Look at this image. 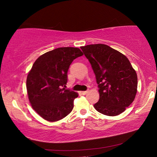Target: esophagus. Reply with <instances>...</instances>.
<instances>
[{"label":"esophagus","mask_w":157,"mask_h":157,"mask_svg":"<svg viewBox=\"0 0 157 157\" xmlns=\"http://www.w3.org/2000/svg\"><path fill=\"white\" fill-rule=\"evenodd\" d=\"M82 95H86L87 93H88V91H80L79 92Z\"/></svg>","instance_id":"esophagus-1"}]
</instances>
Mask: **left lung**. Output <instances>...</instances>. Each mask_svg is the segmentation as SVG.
<instances>
[{
  "label": "left lung",
  "instance_id": "left-lung-1",
  "mask_svg": "<svg viewBox=\"0 0 157 157\" xmlns=\"http://www.w3.org/2000/svg\"><path fill=\"white\" fill-rule=\"evenodd\" d=\"M80 48L91 63L99 88L100 99L94 108L109 116L123 113L137 93V74L129 59L105 44L87 45Z\"/></svg>",
  "mask_w": 157,
  "mask_h": 157
}]
</instances>
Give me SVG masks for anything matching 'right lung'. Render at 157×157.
<instances>
[{"mask_svg":"<svg viewBox=\"0 0 157 157\" xmlns=\"http://www.w3.org/2000/svg\"><path fill=\"white\" fill-rule=\"evenodd\" d=\"M82 55L78 48H58L33 63L26 80L28 96L32 107L44 120L56 122L72 111L78 93L62 87L67 83L71 63Z\"/></svg>","mask_w":157,"mask_h":157,"instance_id":"right-lung-1","label":"right lung"}]
</instances>
